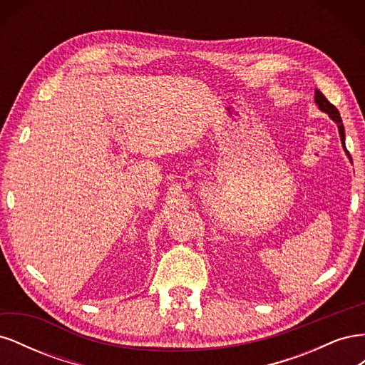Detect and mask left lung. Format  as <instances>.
Wrapping results in <instances>:
<instances>
[{
	"mask_svg": "<svg viewBox=\"0 0 365 365\" xmlns=\"http://www.w3.org/2000/svg\"><path fill=\"white\" fill-rule=\"evenodd\" d=\"M315 103L318 105V108H319V111H323V113H326L330 118H332L335 123H336V126H338V132H339V137H341V145H342V148H344V150H346V153H347V157H349V160L351 161V158H350V153L347 152V149H346V135H344V125H342V120H341V117H339V113H338V109L330 103L327 98L323 96V93L319 91V90H315Z\"/></svg>",
	"mask_w": 365,
	"mask_h": 365,
	"instance_id": "1",
	"label": "left lung"
}]
</instances>
